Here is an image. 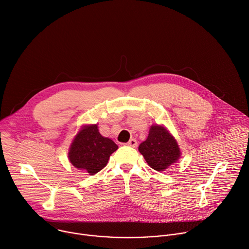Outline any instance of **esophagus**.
<instances>
[{
    "mask_svg": "<svg viewBox=\"0 0 249 249\" xmlns=\"http://www.w3.org/2000/svg\"><path fill=\"white\" fill-rule=\"evenodd\" d=\"M125 145H127V146H130V147H133V148H135L136 146H137V141L135 140V139H130Z\"/></svg>",
    "mask_w": 249,
    "mask_h": 249,
    "instance_id": "1",
    "label": "esophagus"
}]
</instances>
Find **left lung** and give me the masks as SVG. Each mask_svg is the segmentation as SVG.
<instances>
[{"instance_id": "8db88e82", "label": "left lung", "mask_w": 249, "mask_h": 249, "mask_svg": "<svg viewBox=\"0 0 249 249\" xmlns=\"http://www.w3.org/2000/svg\"><path fill=\"white\" fill-rule=\"evenodd\" d=\"M147 164L161 172L175 163L180 156L178 145L171 133L161 125H152L148 137L139 147Z\"/></svg>"}]
</instances>
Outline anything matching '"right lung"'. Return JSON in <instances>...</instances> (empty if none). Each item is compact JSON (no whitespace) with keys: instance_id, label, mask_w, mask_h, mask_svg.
<instances>
[{"instance_id":"add662e5","label":"right lung","mask_w":249,"mask_h":249,"mask_svg":"<svg viewBox=\"0 0 249 249\" xmlns=\"http://www.w3.org/2000/svg\"><path fill=\"white\" fill-rule=\"evenodd\" d=\"M118 145L110 138L103 137L96 124L82 128L71 143L69 158L77 169L86 171L90 175L97 174L108 163Z\"/></svg>"}]
</instances>
